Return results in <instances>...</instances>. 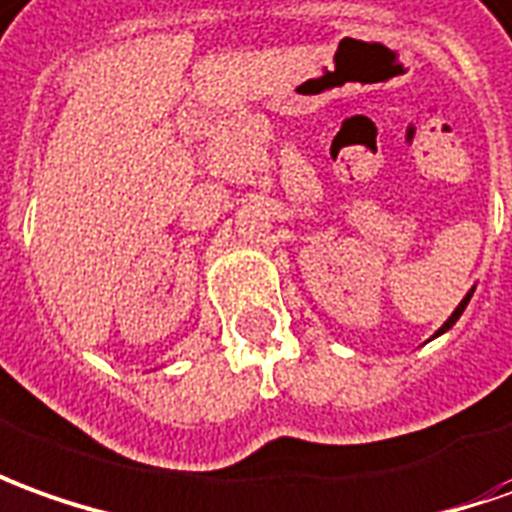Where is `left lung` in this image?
<instances>
[{"label":"left lung","instance_id":"obj_1","mask_svg":"<svg viewBox=\"0 0 512 512\" xmlns=\"http://www.w3.org/2000/svg\"><path fill=\"white\" fill-rule=\"evenodd\" d=\"M468 301H471V292H468V295H465L463 301H460V306H457V309H454V312H451V317H449V320H446V323H443V326H440V331H438V334H443V331H446V329H451V326H454V323H457V317L463 315L465 303H468Z\"/></svg>","mask_w":512,"mask_h":512}]
</instances>
